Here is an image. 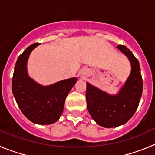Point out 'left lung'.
<instances>
[{"mask_svg": "<svg viewBox=\"0 0 155 155\" xmlns=\"http://www.w3.org/2000/svg\"><path fill=\"white\" fill-rule=\"evenodd\" d=\"M117 48L127 55L131 64L130 75L120 93L111 96L86 83L88 111L97 124L107 128L124 124L133 117L143 91V81L137 58L125 45H119Z\"/></svg>", "mask_w": 155, "mask_h": 155, "instance_id": "obj_1", "label": "left lung"}]
</instances>
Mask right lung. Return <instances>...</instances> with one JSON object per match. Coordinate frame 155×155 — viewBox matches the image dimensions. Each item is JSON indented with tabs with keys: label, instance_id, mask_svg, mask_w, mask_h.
I'll use <instances>...</instances> for the list:
<instances>
[{
	"label": "right lung",
	"instance_id": "1",
	"mask_svg": "<svg viewBox=\"0 0 155 155\" xmlns=\"http://www.w3.org/2000/svg\"><path fill=\"white\" fill-rule=\"evenodd\" d=\"M38 43L31 45L18 58L12 78V92L23 114L38 124L56 122L63 111L65 100L76 78L59 81L48 86L38 84L28 75V58Z\"/></svg>",
	"mask_w": 155,
	"mask_h": 155
}]
</instances>
